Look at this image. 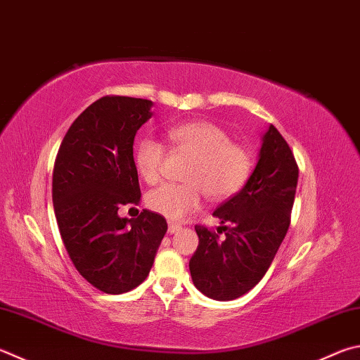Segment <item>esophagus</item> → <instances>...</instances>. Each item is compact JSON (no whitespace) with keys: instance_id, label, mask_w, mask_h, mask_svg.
Segmentation results:
<instances>
[{"instance_id":"esophagus-1","label":"esophagus","mask_w":360,"mask_h":360,"mask_svg":"<svg viewBox=\"0 0 360 360\" xmlns=\"http://www.w3.org/2000/svg\"><path fill=\"white\" fill-rule=\"evenodd\" d=\"M181 225L179 224H174V221H168V233L169 234H174V233H178L179 230H181Z\"/></svg>"}]
</instances>
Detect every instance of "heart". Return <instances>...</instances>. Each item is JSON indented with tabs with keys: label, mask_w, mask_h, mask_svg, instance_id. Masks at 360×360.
Returning a JSON list of instances; mask_svg holds the SVG:
<instances>
[{
	"label": "heart",
	"mask_w": 360,
	"mask_h": 360,
	"mask_svg": "<svg viewBox=\"0 0 360 360\" xmlns=\"http://www.w3.org/2000/svg\"><path fill=\"white\" fill-rule=\"evenodd\" d=\"M176 151L192 155L184 173L186 184H163L148 193L146 205L163 217L179 220L197 211L202 193L220 201L236 193L250 172V155L233 143L224 129L209 121H187L168 130ZM165 146L154 139H141L135 148V167L148 184L159 182Z\"/></svg>",
	"instance_id": "1"
}]
</instances>
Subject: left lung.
Here are the masks:
<instances>
[{"instance_id": "obj_1", "label": "left lung", "mask_w": 360, "mask_h": 360, "mask_svg": "<svg viewBox=\"0 0 360 360\" xmlns=\"http://www.w3.org/2000/svg\"><path fill=\"white\" fill-rule=\"evenodd\" d=\"M297 178L288 143L271 124L244 187L214 211L224 225L217 232L224 231L226 238L195 226L200 243L188 269L198 291L215 300H233L258 285L288 231Z\"/></svg>"}]
</instances>
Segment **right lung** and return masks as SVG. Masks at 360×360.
<instances>
[{
	"label": "right lung",
	"instance_id": "1",
	"mask_svg": "<svg viewBox=\"0 0 360 360\" xmlns=\"http://www.w3.org/2000/svg\"><path fill=\"white\" fill-rule=\"evenodd\" d=\"M154 103L105 96L68 130L53 169V207L64 247L80 276L107 294L134 290L151 271L167 220L148 209L120 217L141 200L134 140Z\"/></svg>",
	"mask_w": 360,
	"mask_h": 360
}]
</instances>
